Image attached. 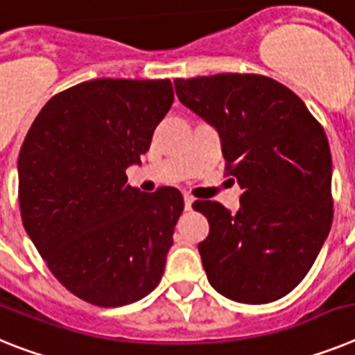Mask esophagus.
Returning <instances> with one entry per match:
<instances>
[{
  "label": "esophagus",
  "mask_w": 355,
  "mask_h": 355,
  "mask_svg": "<svg viewBox=\"0 0 355 355\" xmlns=\"http://www.w3.org/2000/svg\"><path fill=\"white\" fill-rule=\"evenodd\" d=\"M193 202H195V198L189 195H184V205H186V211H191V207H193Z\"/></svg>",
  "instance_id": "34e87169"
}]
</instances>
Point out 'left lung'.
I'll list each match as a JSON object with an SVG mask.
<instances>
[{"label": "left lung", "mask_w": 355, "mask_h": 355, "mask_svg": "<svg viewBox=\"0 0 355 355\" xmlns=\"http://www.w3.org/2000/svg\"><path fill=\"white\" fill-rule=\"evenodd\" d=\"M177 96L221 137L225 175L243 195L230 214L196 200L209 221L198 245L216 291L241 304H270L307 275L332 225V159L325 130L277 80L221 73L175 80Z\"/></svg>", "instance_id": "left-lung-1"}]
</instances>
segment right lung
Instances as JSON below:
<instances>
[{
	"label": "right lung",
	"instance_id": "right-lung-1",
	"mask_svg": "<svg viewBox=\"0 0 355 355\" xmlns=\"http://www.w3.org/2000/svg\"><path fill=\"white\" fill-rule=\"evenodd\" d=\"M169 80L100 78L55 94L19 152L24 230L55 279L98 307L157 288L184 211L175 187L141 193L126 168L173 103Z\"/></svg>",
	"mask_w": 355,
	"mask_h": 355
}]
</instances>
